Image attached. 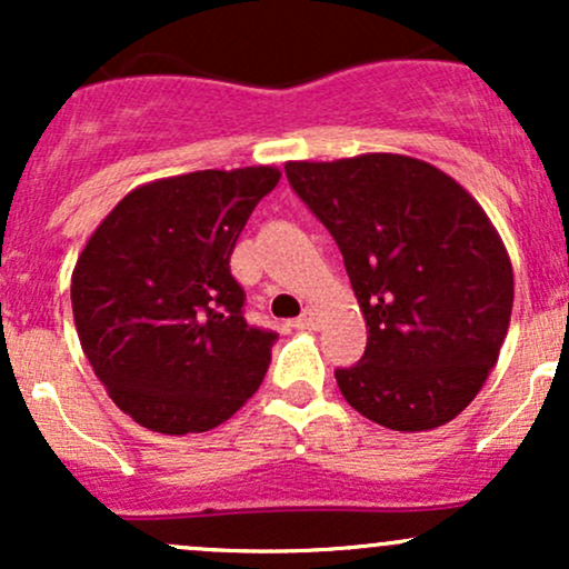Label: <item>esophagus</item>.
<instances>
[{"instance_id": "34e87169", "label": "esophagus", "mask_w": 569, "mask_h": 569, "mask_svg": "<svg viewBox=\"0 0 569 569\" xmlns=\"http://www.w3.org/2000/svg\"><path fill=\"white\" fill-rule=\"evenodd\" d=\"M293 326H297V329H318V312L312 310V307H307L302 316L293 321Z\"/></svg>"}]
</instances>
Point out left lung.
<instances>
[{"mask_svg":"<svg viewBox=\"0 0 569 569\" xmlns=\"http://www.w3.org/2000/svg\"><path fill=\"white\" fill-rule=\"evenodd\" d=\"M286 176L337 240L367 321L363 358L335 371L345 401L390 430L447 426L511 323V259L485 208L407 154L293 160Z\"/></svg>","mask_w":569,"mask_h":569,"instance_id":"8db88e82","label":"left lung"}]
</instances>
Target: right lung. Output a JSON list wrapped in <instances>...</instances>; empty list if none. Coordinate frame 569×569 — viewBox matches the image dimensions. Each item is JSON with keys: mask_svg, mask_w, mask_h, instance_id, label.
<instances>
[{"mask_svg": "<svg viewBox=\"0 0 569 569\" xmlns=\"http://www.w3.org/2000/svg\"><path fill=\"white\" fill-rule=\"evenodd\" d=\"M272 166L149 181L96 227L71 272V310L96 377L166 436L221 426L262 385L272 331L248 326L230 257Z\"/></svg>", "mask_w": 569, "mask_h": 569, "instance_id": "right-lung-1", "label": "right lung"}]
</instances>
